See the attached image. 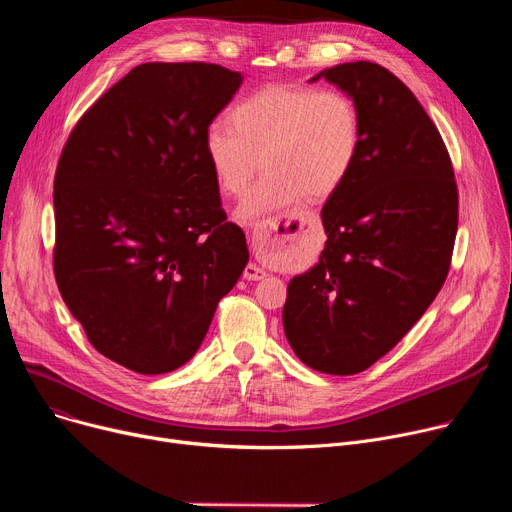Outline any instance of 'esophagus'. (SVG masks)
I'll list each match as a JSON object with an SVG mask.
<instances>
[{"mask_svg":"<svg viewBox=\"0 0 512 512\" xmlns=\"http://www.w3.org/2000/svg\"><path fill=\"white\" fill-rule=\"evenodd\" d=\"M297 220H301L299 213H290V215H284V218H267L257 228H253L251 240H253L255 255L270 257L280 253L286 245V240L290 238V230L294 228L292 222ZM265 276L267 272L255 263H249L245 267V272H242V278L245 280H263Z\"/></svg>","mask_w":512,"mask_h":512,"instance_id":"obj_1","label":"esophagus"}]
</instances>
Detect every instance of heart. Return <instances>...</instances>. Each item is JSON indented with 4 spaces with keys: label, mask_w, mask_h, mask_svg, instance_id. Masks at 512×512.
<instances>
[{
    "label": "heart",
    "mask_w": 512,
    "mask_h": 512,
    "mask_svg": "<svg viewBox=\"0 0 512 512\" xmlns=\"http://www.w3.org/2000/svg\"><path fill=\"white\" fill-rule=\"evenodd\" d=\"M359 151V105L338 89L263 87L234 107L232 124L215 120L205 130L207 159L228 195L245 193L259 157L265 161L267 172L236 211L247 224L307 195L330 197L353 172Z\"/></svg>",
    "instance_id": "b5f03b06"
}]
</instances>
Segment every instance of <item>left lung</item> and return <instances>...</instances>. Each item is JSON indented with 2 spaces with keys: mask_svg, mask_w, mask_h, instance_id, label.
Masks as SVG:
<instances>
[{
  "mask_svg": "<svg viewBox=\"0 0 512 512\" xmlns=\"http://www.w3.org/2000/svg\"><path fill=\"white\" fill-rule=\"evenodd\" d=\"M361 112L353 172L321 209L328 234L319 261L294 276L284 334L315 371H365L432 305L459 226L448 149L411 89L373 62L319 72Z\"/></svg>",
  "mask_w": 512,
  "mask_h": 512,
  "instance_id": "1",
  "label": "left lung"
}]
</instances>
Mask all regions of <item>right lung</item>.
I'll return each instance as SVG.
<instances>
[{
	"mask_svg": "<svg viewBox=\"0 0 512 512\" xmlns=\"http://www.w3.org/2000/svg\"><path fill=\"white\" fill-rule=\"evenodd\" d=\"M240 83L218 64H141L62 149L53 274L95 351L126 369L157 375L191 359L249 261L205 153Z\"/></svg>",
	"mask_w": 512,
	"mask_h": 512,
	"instance_id": "add662e5",
	"label": "right lung"
}]
</instances>
